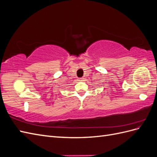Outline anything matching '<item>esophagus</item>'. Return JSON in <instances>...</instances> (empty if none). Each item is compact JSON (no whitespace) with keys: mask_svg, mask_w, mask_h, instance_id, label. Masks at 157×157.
<instances>
[{"mask_svg":"<svg viewBox=\"0 0 157 157\" xmlns=\"http://www.w3.org/2000/svg\"><path fill=\"white\" fill-rule=\"evenodd\" d=\"M84 79V78H78V81H83Z\"/></svg>","mask_w":157,"mask_h":157,"instance_id":"1","label":"esophagus"}]
</instances>
